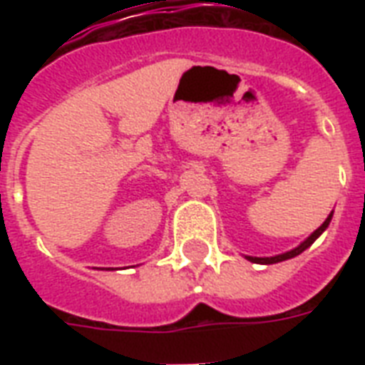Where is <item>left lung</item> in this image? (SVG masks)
<instances>
[{
    "label": "left lung",
    "mask_w": 365,
    "mask_h": 365,
    "mask_svg": "<svg viewBox=\"0 0 365 365\" xmlns=\"http://www.w3.org/2000/svg\"><path fill=\"white\" fill-rule=\"evenodd\" d=\"M331 216H334V214H329V216L326 217V222H324L322 225H320V227H318L317 231H314V233L311 235V237H309V239L303 240V242H301L299 246H297V248L289 250V252H286V254L272 255V257H252V255H246V259L252 261V263H261V265H272V263H278V261L292 259V257H295V255H299L301 252H305V250L309 248V246H311V244L314 242V240H317L318 237H320V235H322L324 231H326V229H328L329 222H331Z\"/></svg>",
    "instance_id": "8db88e82"
}]
</instances>
